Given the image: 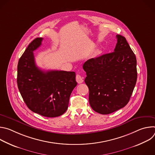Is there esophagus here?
<instances>
[{"instance_id": "obj_1", "label": "esophagus", "mask_w": 155, "mask_h": 155, "mask_svg": "<svg viewBox=\"0 0 155 155\" xmlns=\"http://www.w3.org/2000/svg\"><path fill=\"white\" fill-rule=\"evenodd\" d=\"M76 81L79 84L83 82V78L80 75H76Z\"/></svg>"}]
</instances>
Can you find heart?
Masks as SVG:
<instances>
[{"label": "heart", "mask_w": 155, "mask_h": 155, "mask_svg": "<svg viewBox=\"0 0 155 155\" xmlns=\"http://www.w3.org/2000/svg\"><path fill=\"white\" fill-rule=\"evenodd\" d=\"M99 53H100V51H99V50H97V51H96V53H96V54H99Z\"/></svg>", "instance_id": "1"}]
</instances>
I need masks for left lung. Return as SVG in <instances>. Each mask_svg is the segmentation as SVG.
<instances>
[{
    "label": "left lung",
    "mask_w": 155,
    "mask_h": 155,
    "mask_svg": "<svg viewBox=\"0 0 155 155\" xmlns=\"http://www.w3.org/2000/svg\"><path fill=\"white\" fill-rule=\"evenodd\" d=\"M117 38L114 52L88 59L83 65L90 106L102 115L124 107L137 81L136 56L124 37L118 34Z\"/></svg>",
    "instance_id": "obj_1"
}]
</instances>
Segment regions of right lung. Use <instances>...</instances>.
Returning a JSON list of instances; mask_svg holds the SVG:
<instances>
[{
	"label": "right lung",
	"instance_id": "1",
	"mask_svg": "<svg viewBox=\"0 0 155 155\" xmlns=\"http://www.w3.org/2000/svg\"><path fill=\"white\" fill-rule=\"evenodd\" d=\"M43 38H35L19 58L17 84L28 107L46 117L62 115L67 110L70 96L77 86L75 73L63 71H44L35 64L33 51Z\"/></svg>",
	"mask_w": 155,
	"mask_h": 155
}]
</instances>
